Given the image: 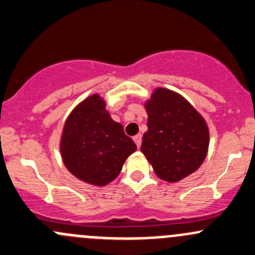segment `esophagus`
Listing matches in <instances>:
<instances>
[{
    "mask_svg": "<svg viewBox=\"0 0 255 255\" xmlns=\"http://www.w3.org/2000/svg\"><path fill=\"white\" fill-rule=\"evenodd\" d=\"M133 141H135V143H136V146H137V148H139V147H141V143H142V136L139 135H136V136H133Z\"/></svg>",
    "mask_w": 255,
    "mask_h": 255,
    "instance_id": "34e87169",
    "label": "esophagus"
}]
</instances>
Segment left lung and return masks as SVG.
<instances>
[{"label": "left lung", "instance_id": "left-lung-1", "mask_svg": "<svg viewBox=\"0 0 255 255\" xmlns=\"http://www.w3.org/2000/svg\"><path fill=\"white\" fill-rule=\"evenodd\" d=\"M148 114L141 152L160 179L177 182L202 165L209 146L207 123L182 96L157 89L146 103Z\"/></svg>", "mask_w": 255, "mask_h": 255}]
</instances>
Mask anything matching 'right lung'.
I'll list each match as a JSON object with an SVG mask.
<instances>
[{"mask_svg": "<svg viewBox=\"0 0 255 255\" xmlns=\"http://www.w3.org/2000/svg\"><path fill=\"white\" fill-rule=\"evenodd\" d=\"M136 144L123 125L106 111V102L92 95L68 117L61 139L65 166L81 181L105 186L120 174Z\"/></svg>", "mask_w": 255, "mask_h": 255, "instance_id": "add662e5", "label": "right lung"}]
</instances>
